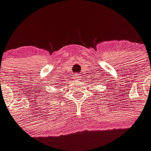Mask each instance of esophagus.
<instances>
[{
  "label": "esophagus",
  "instance_id": "obj_1",
  "mask_svg": "<svg viewBox=\"0 0 151 151\" xmlns=\"http://www.w3.org/2000/svg\"><path fill=\"white\" fill-rule=\"evenodd\" d=\"M74 78H76V79H78V78H79V76H78V75H75Z\"/></svg>",
  "mask_w": 151,
  "mask_h": 151
}]
</instances>
